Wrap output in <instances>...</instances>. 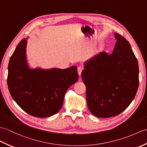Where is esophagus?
Masks as SVG:
<instances>
[{
    "instance_id": "esophagus-1",
    "label": "esophagus",
    "mask_w": 147,
    "mask_h": 147,
    "mask_svg": "<svg viewBox=\"0 0 147 147\" xmlns=\"http://www.w3.org/2000/svg\"><path fill=\"white\" fill-rule=\"evenodd\" d=\"M77 71H78V73L79 76H80L81 74H82V72L83 71V67H81V66H79L77 69Z\"/></svg>"
}]
</instances>
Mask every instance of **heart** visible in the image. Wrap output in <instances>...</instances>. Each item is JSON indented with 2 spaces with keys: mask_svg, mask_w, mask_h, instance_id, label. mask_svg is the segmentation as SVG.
I'll return each mask as SVG.
<instances>
[{
  "mask_svg": "<svg viewBox=\"0 0 147 147\" xmlns=\"http://www.w3.org/2000/svg\"><path fill=\"white\" fill-rule=\"evenodd\" d=\"M103 51H104V48H103V47H100L98 49L97 52H103Z\"/></svg>",
  "mask_w": 147,
  "mask_h": 147,
  "instance_id": "obj_1",
  "label": "heart"
}]
</instances>
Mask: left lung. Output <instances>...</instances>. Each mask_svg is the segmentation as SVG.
<instances>
[{
  "label": "left lung",
  "instance_id": "1",
  "mask_svg": "<svg viewBox=\"0 0 147 147\" xmlns=\"http://www.w3.org/2000/svg\"><path fill=\"white\" fill-rule=\"evenodd\" d=\"M113 52H101L84 62L82 80L90 111L96 117L115 116L133 100L139 85L138 61L129 43L117 33Z\"/></svg>",
  "mask_w": 147,
  "mask_h": 147
}]
</instances>
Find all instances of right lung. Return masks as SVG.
Returning a JSON list of instances; mask_svg holds the SVG:
<instances>
[{
	"label": "right lung",
	"instance_id": "add662e5",
	"mask_svg": "<svg viewBox=\"0 0 147 147\" xmlns=\"http://www.w3.org/2000/svg\"><path fill=\"white\" fill-rule=\"evenodd\" d=\"M27 38L18 43L9 60V91L28 114L42 118L52 116L60 111L65 92L78 81L77 67H30L26 57Z\"/></svg>",
	"mask_w": 147,
	"mask_h": 147
}]
</instances>
